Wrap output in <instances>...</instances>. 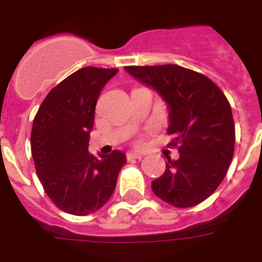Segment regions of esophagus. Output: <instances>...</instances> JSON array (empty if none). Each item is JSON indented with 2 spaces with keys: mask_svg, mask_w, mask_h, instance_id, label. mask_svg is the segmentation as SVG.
I'll return each instance as SVG.
<instances>
[{
  "mask_svg": "<svg viewBox=\"0 0 262 262\" xmlns=\"http://www.w3.org/2000/svg\"><path fill=\"white\" fill-rule=\"evenodd\" d=\"M142 157H143V156L140 153H127V154H126V159H127V160H135V159L140 160Z\"/></svg>",
  "mask_w": 262,
  "mask_h": 262,
  "instance_id": "obj_1",
  "label": "esophagus"
}]
</instances>
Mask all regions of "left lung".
I'll use <instances>...</instances> for the list:
<instances>
[{
  "label": "left lung",
  "instance_id": "obj_1",
  "mask_svg": "<svg viewBox=\"0 0 262 262\" xmlns=\"http://www.w3.org/2000/svg\"><path fill=\"white\" fill-rule=\"evenodd\" d=\"M135 78L151 86L170 109V146L180 159L167 157L153 192L176 208L203 202L226 177L234 153L236 130L225 94L206 75L177 64L127 66Z\"/></svg>",
  "mask_w": 262,
  "mask_h": 262
}]
</instances>
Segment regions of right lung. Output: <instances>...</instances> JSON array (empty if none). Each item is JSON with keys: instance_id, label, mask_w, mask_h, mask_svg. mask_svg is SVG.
I'll list each match as a JSON object with an SVG mask.
<instances>
[{"instance_id": "1", "label": "right lung", "mask_w": 262, "mask_h": 262, "mask_svg": "<svg viewBox=\"0 0 262 262\" xmlns=\"http://www.w3.org/2000/svg\"><path fill=\"white\" fill-rule=\"evenodd\" d=\"M118 69L84 67L56 85L33 119L31 150L45 192L66 213L85 216L108 202L125 154L88 153L98 97Z\"/></svg>"}]
</instances>
